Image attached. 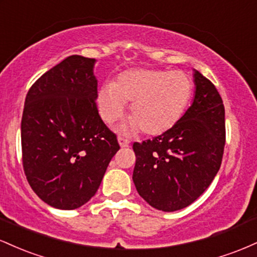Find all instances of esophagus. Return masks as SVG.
<instances>
[{
	"label": "esophagus",
	"mask_w": 257,
	"mask_h": 257,
	"mask_svg": "<svg viewBox=\"0 0 257 257\" xmlns=\"http://www.w3.org/2000/svg\"><path fill=\"white\" fill-rule=\"evenodd\" d=\"M118 143H119L120 147H128L129 146V140L123 137H118Z\"/></svg>",
	"instance_id": "34e87169"
}]
</instances>
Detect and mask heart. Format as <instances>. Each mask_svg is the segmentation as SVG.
I'll return each instance as SVG.
<instances>
[{
    "label": "heart",
    "instance_id": "1",
    "mask_svg": "<svg viewBox=\"0 0 257 257\" xmlns=\"http://www.w3.org/2000/svg\"><path fill=\"white\" fill-rule=\"evenodd\" d=\"M193 91V82L184 71L131 69L106 83L98 94V110L106 123L123 116L132 102V120L124 131L157 137L172 129L182 117Z\"/></svg>",
    "mask_w": 257,
    "mask_h": 257
}]
</instances>
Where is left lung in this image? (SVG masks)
I'll return each mask as SVG.
<instances>
[{"label":"left lung","instance_id":"8db88e82","mask_svg":"<svg viewBox=\"0 0 257 257\" xmlns=\"http://www.w3.org/2000/svg\"><path fill=\"white\" fill-rule=\"evenodd\" d=\"M194 99L184 116L152 140L133 144V181L153 208L175 211L193 203L211 184L222 162L225 106L215 85L194 70Z\"/></svg>","mask_w":257,"mask_h":257}]
</instances>
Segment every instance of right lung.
Masks as SVG:
<instances>
[{
    "mask_svg": "<svg viewBox=\"0 0 257 257\" xmlns=\"http://www.w3.org/2000/svg\"><path fill=\"white\" fill-rule=\"evenodd\" d=\"M95 59L71 55L43 73L26 94L23 167L34 192L53 208L72 210L98 191L119 150L100 117Z\"/></svg>",
    "mask_w": 257,
    "mask_h": 257,
    "instance_id": "add662e5",
    "label": "right lung"
}]
</instances>
